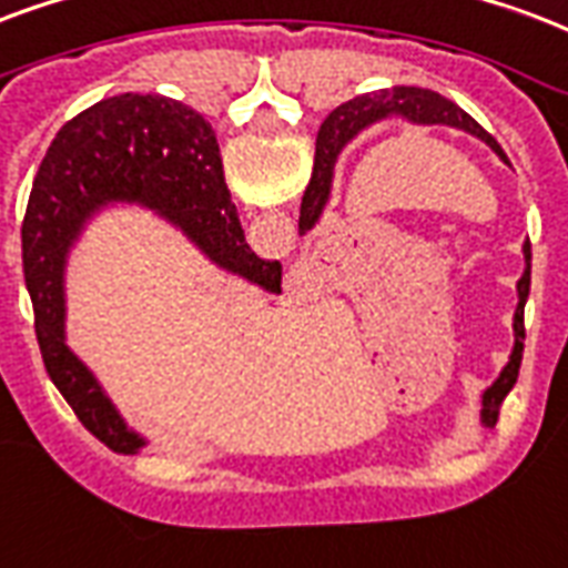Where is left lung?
Returning <instances> with one entry per match:
<instances>
[{
  "label": "left lung",
  "mask_w": 568,
  "mask_h": 568,
  "mask_svg": "<svg viewBox=\"0 0 568 568\" xmlns=\"http://www.w3.org/2000/svg\"><path fill=\"white\" fill-rule=\"evenodd\" d=\"M388 120H403L413 125H452L460 132L473 134L481 144H487L494 153L508 165V155L503 153V146L497 144V138L485 132L481 125L460 111L455 102H448L445 95L434 90H422V87H390V90L369 92V95H358L352 102L339 104L337 111L327 116L316 138V165H313V178L301 201V220H297V231L310 234L316 229L322 213H325L327 201H331V189H334V168H337L339 155L346 150L361 132H367L373 125L388 123ZM524 273L518 280V306H515V318H511V331H515V346L508 355V364L499 369V376L485 390H481V424L494 427L499 418V406L506 400V394L515 388L518 382L520 358H524V304L530 295V237L524 241Z\"/></svg>",
  "instance_id": "1"
}]
</instances>
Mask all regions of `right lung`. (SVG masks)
<instances>
[{"mask_svg": "<svg viewBox=\"0 0 568 568\" xmlns=\"http://www.w3.org/2000/svg\"><path fill=\"white\" fill-rule=\"evenodd\" d=\"M113 204L153 210L216 267L271 295H280L283 264L250 250L225 186L216 132L189 104L123 92L71 116L57 132L23 216V276L38 348L83 427L113 452L138 455L146 439L125 424L102 382L65 343L69 255L87 222Z\"/></svg>", "mask_w": 568, "mask_h": 568, "instance_id": "right-lung-1", "label": "right lung"}]
</instances>
